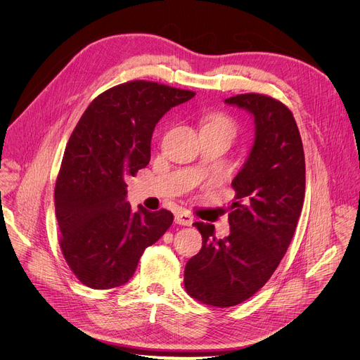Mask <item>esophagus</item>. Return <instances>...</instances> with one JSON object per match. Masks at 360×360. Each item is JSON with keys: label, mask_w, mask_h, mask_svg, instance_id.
I'll return each instance as SVG.
<instances>
[{"label": "esophagus", "mask_w": 360, "mask_h": 360, "mask_svg": "<svg viewBox=\"0 0 360 360\" xmlns=\"http://www.w3.org/2000/svg\"><path fill=\"white\" fill-rule=\"evenodd\" d=\"M175 222H176L178 225L191 226V225L193 224V218H192V215H189V214H185V212H178V214L175 215Z\"/></svg>", "instance_id": "esophagus-1"}]
</instances>
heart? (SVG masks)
I'll use <instances>...</instances> for the list:
<instances>
[{"mask_svg": "<svg viewBox=\"0 0 360 360\" xmlns=\"http://www.w3.org/2000/svg\"><path fill=\"white\" fill-rule=\"evenodd\" d=\"M203 128H217V129H222V131H226V132L231 134V135H233V132H235V124H233V121H232L229 117L222 115V114H215V115H212V117L208 120L207 125H205Z\"/></svg>", "mask_w": 360, "mask_h": 360, "instance_id": "obj_1", "label": "heart"}]
</instances>
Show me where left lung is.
<instances>
[{
  "label": "left lung",
  "mask_w": 360,
  "mask_h": 360,
  "mask_svg": "<svg viewBox=\"0 0 360 360\" xmlns=\"http://www.w3.org/2000/svg\"><path fill=\"white\" fill-rule=\"evenodd\" d=\"M225 104L252 115L255 139L232 181L231 233L218 239L212 224L195 222L202 248L184 275L192 297L219 307L246 300L269 281L293 238L304 198V153L292 112L261 94L231 96Z\"/></svg>",
  "instance_id": "obj_1"
}]
</instances>
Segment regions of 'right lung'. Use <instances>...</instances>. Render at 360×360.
<instances>
[{
	"instance_id": "obj_1",
	"label": "right lung",
	"mask_w": 360,
	"mask_h": 360,
	"mask_svg": "<svg viewBox=\"0 0 360 360\" xmlns=\"http://www.w3.org/2000/svg\"><path fill=\"white\" fill-rule=\"evenodd\" d=\"M195 92L132 81L96 96L67 143L56 185L60 246L75 276L88 288L112 289L134 275L143 250L172 225L161 210L134 212L128 176L150 160L158 121Z\"/></svg>"
}]
</instances>
